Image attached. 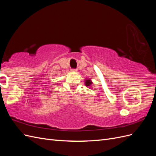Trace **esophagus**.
Returning <instances> with one entry per match:
<instances>
[{"mask_svg":"<svg viewBox=\"0 0 156 156\" xmlns=\"http://www.w3.org/2000/svg\"><path fill=\"white\" fill-rule=\"evenodd\" d=\"M72 72H76V71H77V69L72 68Z\"/></svg>","mask_w":156,"mask_h":156,"instance_id":"esophagus-1","label":"esophagus"}]
</instances>
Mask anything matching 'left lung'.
<instances>
[{"mask_svg":"<svg viewBox=\"0 0 156 156\" xmlns=\"http://www.w3.org/2000/svg\"><path fill=\"white\" fill-rule=\"evenodd\" d=\"M92 82L90 81V80L88 79V80H86V81H85V85H86L87 87L90 86V84H92Z\"/></svg>","mask_w":156,"mask_h":156,"instance_id":"obj_1","label":"left lung"}]
</instances>
